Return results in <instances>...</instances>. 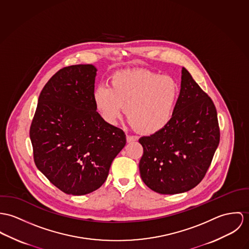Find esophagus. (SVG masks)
<instances>
[{
  "instance_id": "esophagus-1",
  "label": "esophagus",
  "mask_w": 249,
  "mask_h": 249,
  "mask_svg": "<svg viewBox=\"0 0 249 249\" xmlns=\"http://www.w3.org/2000/svg\"><path fill=\"white\" fill-rule=\"evenodd\" d=\"M137 139H138L137 137H134V136H127V142H129V143L135 142Z\"/></svg>"
}]
</instances>
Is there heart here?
<instances>
[{"instance_id": "heart-1", "label": "heart", "mask_w": 249, "mask_h": 249, "mask_svg": "<svg viewBox=\"0 0 249 249\" xmlns=\"http://www.w3.org/2000/svg\"><path fill=\"white\" fill-rule=\"evenodd\" d=\"M110 84H101L93 91L95 107L109 124H116L123 106L129 124L145 134H156L171 121L179 94L171 76L147 70L120 71Z\"/></svg>"}]
</instances>
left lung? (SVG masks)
<instances>
[{"label": "left lung", "mask_w": 249, "mask_h": 249, "mask_svg": "<svg viewBox=\"0 0 249 249\" xmlns=\"http://www.w3.org/2000/svg\"><path fill=\"white\" fill-rule=\"evenodd\" d=\"M143 182L163 195L187 192L204 178L220 143V128L212 99L182 68L176 110L161 131L139 138Z\"/></svg>", "instance_id": "1"}]
</instances>
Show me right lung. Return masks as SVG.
Segmentation results:
<instances>
[{"label":"right lung","mask_w":249,"mask_h":249,"mask_svg":"<svg viewBox=\"0 0 249 249\" xmlns=\"http://www.w3.org/2000/svg\"><path fill=\"white\" fill-rule=\"evenodd\" d=\"M96 71L92 65L58 71L43 88L30 126L35 165L69 195L98 189L126 144L125 133L96 111Z\"/></svg>","instance_id":"right-lung-1"}]
</instances>
